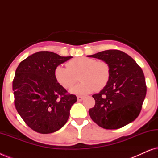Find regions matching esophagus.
Segmentation results:
<instances>
[{
  "instance_id": "34e87169",
  "label": "esophagus",
  "mask_w": 158,
  "mask_h": 158,
  "mask_svg": "<svg viewBox=\"0 0 158 158\" xmlns=\"http://www.w3.org/2000/svg\"><path fill=\"white\" fill-rule=\"evenodd\" d=\"M84 98H85V97L83 96H77V101H83Z\"/></svg>"
}]
</instances>
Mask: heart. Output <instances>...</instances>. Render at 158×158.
I'll list each match as a JSON object with an SVG mask.
<instances>
[{
  "label": "heart",
  "mask_w": 158,
  "mask_h": 158,
  "mask_svg": "<svg viewBox=\"0 0 158 158\" xmlns=\"http://www.w3.org/2000/svg\"><path fill=\"white\" fill-rule=\"evenodd\" d=\"M67 66L57 65L54 70L56 81L65 89H70L77 81L81 82L73 88V94L83 95L96 90H102L109 83L110 66L103 60L96 61L93 58L80 57L70 60Z\"/></svg>",
  "instance_id": "obj_1"
}]
</instances>
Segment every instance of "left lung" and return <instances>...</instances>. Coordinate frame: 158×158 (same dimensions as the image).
<instances>
[{"mask_svg": "<svg viewBox=\"0 0 158 158\" xmlns=\"http://www.w3.org/2000/svg\"><path fill=\"white\" fill-rule=\"evenodd\" d=\"M87 57L106 62L111 70L106 86L93 95L96 103L88 111L92 120L106 129H119L135 121L141 111L147 92L142 68L130 56L116 49Z\"/></svg>", "mask_w": 158, "mask_h": 158, "instance_id": "left-lung-1", "label": "left lung"}]
</instances>
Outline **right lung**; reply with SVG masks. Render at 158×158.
Masks as SVG:
<instances>
[{"mask_svg":"<svg viewBox=\"0 0 158 158\" xmlns=\"http://www.w3.org/2000/svg\"><path fill=\"white\" fill-rule=\"evenodd\" d=\"M73 57L38 52L20 62L13 81L16 109L26 124L36 132L49 134L68 121L76 96L56 81L54 70Z\"/></svg>","mask_w":158,"mask_h":158,"instance_id":"obj_1","label":"right lung"}]
</instances>
